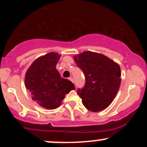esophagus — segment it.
Returning a JSON list of instances; mask_svg holds the SVG:
<instances>
[{
  "mask_svg": "<svg viewBox=\"0 0 147 147\" xmlns=\"http://www.w3.org/2000/svg\"><path fill=\"white\" fill-rule=\"evenodd\" d=\"M69 80H70L71 82H72V83H74V80H73V78H72V77H69Z\"/></svg>",
  "mask_w": 147,
  "mask_h": 147,
  "instance_id": "obj_1",
  "label": "esophagus"
}]
</instances>
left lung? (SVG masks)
Masks as SVG:
<instances>
[{
	"label": "left lung",
	"instance_id": "8db88e82",
	"mask_svg": "<svg viewBox=\"0 0 147 147\" xmlns=\"http://www.w3.org/2000/svg\"><path fill=\"white\" fill-rule=\"evenodd\" d=\"M74 60L85 78L84 86L78 90L82 104L92 112L103 110L110 105L119 89V65L104 55L90 51L74 56Z\"/></svg>",
	"mask_w": 147,
	"mask_h": 147
}]
</instances>
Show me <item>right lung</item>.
<instances>
[{"label":"right lung","instance_id":"add662e5","mask_svg":"<svg viewBox=\"0 0 147 147\" xmlns=\"http://www.w3.org/2000/svg\"><path fill=\"white\" fill-rule=\"evenodd\" d=\"M60 55L50 53L38 57L30 65L26 74L25 84L32 98L39 105L54 109L61 104L65 94L75 87L71 81L61 78L56 69Z\"/></svg>","mask_w":147,"mask_h":147}]
</instances>
